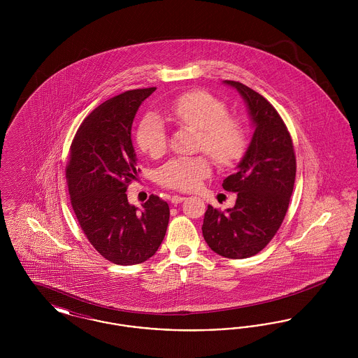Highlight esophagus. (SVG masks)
<instances>
[{
  "label": "esophagus",
  "mask_w": 358,
  "mask_h": 358,
  "mask_svg": "<svg viewBox=\"0 0 358 358\" xmlns=\"http://www.w3.org/2000/svg\"><path fill=\"white\" fill-rule=\"evenodd\" d=\"M185 199H187L185 196H177V194H176V196H171V201L173 204H180V203H182Z\"/></svg>",
  "instance_id": "34e87169"
}]
</instances>
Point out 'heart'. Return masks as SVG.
<instances>
[{
    "label": "heart",
    "instance_id": "obj_1",
    "mask_svg": "<svg viewBox=\"0 0 358 358\" xmlns=\"http://www.w3.org/2000/svg\"><path fill=\"white\" fill-rule=\"evenodd\" d=\"M169 115L180 124L199 129L200 149L222 166L234 165L247 150V134L240 120L229 117L227 104L206 91L180 95L169 106ZM136 136L139 149L152 158L166 152L165 124L157 114L149 113L141 120ZM209 174L210 161L206 155L174 157L159 168L157 178L162 187L193 190Z\"/></svg>",
    "mask_w": 358,
    "mask_h": 358
}]
</instances>
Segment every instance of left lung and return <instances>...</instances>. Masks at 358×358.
I'll return each mask as SVG.
<instances>
[{
  "label": "left lung",
  "mask_w": 358,
  "mask_h": 358,
  "mask_svg": "<svg viewBox=\"0 0 358 358\" xmlns=\"http://www.w3.org/2000/svg\"><path fill=\"white\" fill-rule=\"evenodd\" d=\"M247 103L255 126L238 171L222 181L236 192L234 208L224 212L208 205L203 235L216 254L245 259L259 254L276 235L289 209L296 159L289 130L271 103L243 83L225 80Z\"/></svg>",
  "instance_id": "1"
}]
</instances>
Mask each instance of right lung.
Wrapping results in <instances>:
<instances>
[{"label": "right lung", "instance_id": "obj_1", "mask_svg": "<svg viewBox=\"0 0 358 358\" xmlns=\"http://www.w3.org/2000/svg\"><path fill=\"white\" fill-rule=\"evenodd\" d=\"M155 87L130 90L96 107L79 126L69 148L66 177L82 231L101 255L131 266L157 252L169 222V205L152 194L139 212L126 190L136 178L131 124Z\"/></svg>", "mask_w": 358, "mask_h": 358}]
</instances>
